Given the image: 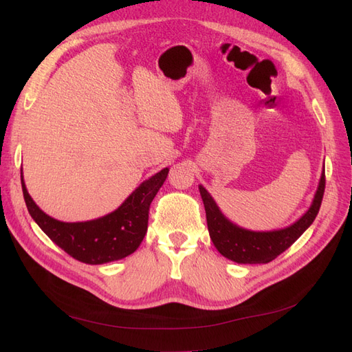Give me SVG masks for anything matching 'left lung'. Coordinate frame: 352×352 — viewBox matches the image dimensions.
I'll list each match as a JSON object with an SVG mask.
<instances>
[{"label": "left lung", "instance_id": "8db88e82", "mask_svg": "<svg viewBox=\"0 0 352 352\" xmlns=\"http://www.w3.org/2000/svg\"><path fill=\"white\" fill-rule=\"evenodd\" d=\"M326 179L324 168L316 190L314 199L305 214L296 220L294 225L279 230L254 232L233 225L219 210L216 201L207 192L204 186L199 185V194L206 207L207 226L210 238L217 251L232 261L239 264H265L274 260L278 255L286 251L311 226L318 210L322 206L324 194Z\"/></svg>", "mask_w": 352, "mask_h": 352}]
</instances>
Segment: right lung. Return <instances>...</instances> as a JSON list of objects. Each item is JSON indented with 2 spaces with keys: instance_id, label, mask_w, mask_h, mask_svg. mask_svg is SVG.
<instances>
[{
  "instance_id": "right-lung-1",
  "label": "right lung",
  "mask_w": 352,
  "mask_h": 352,
  "mask_svg": "<svg viewBox=\"0 0 352 352\" xmlns=\"http://www.w3.org/2000/svg\"><path fill=\"white\" fill-rule=\"evenodd\" d=\"M168 175V168L151 176L110 214L78 223H66L45 214L30 198L23 173L22 189L29 214L45 235L74 260L87 264H104L122 260L140 247L146 229L150 206Z\"/></svg>"
}]
</instances>
